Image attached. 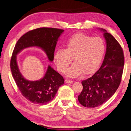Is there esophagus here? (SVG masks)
<instances>
[{"label":"esophagus","instance_id":"esophagus-1","mask_svg":"<svg viewBox=\"0 0 131 131\" xmlns=\"http://www.w3.org/2000/svg\"><path fill=\"white\" fill-rule=\"evenodd\" d=\"M65 82L67 83H72L73 82V81L70 80H68V79H66L65 80Z\"/></svg>","mask_w":131,"mask_h":131}]
</instances>
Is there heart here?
<instances>
[{"label": "heart", "mask_w": 131, "mask_h": 131, "mask_svg": "<svg viewBox=\"0 0 131 131\" xmlns=\"http://www.w3.org/2000/svg\"><path fill=\"white\" fill-rule=\"evenodd\" d=\"M105 51L103 40L78 33L72 35L66 44V49L59 48L55 51L54 60L57 68L64 72L73 60L74 63L66 72L70 77L82 74H90L100 66Z\"/></svg>", "instance_id": "heart-1"}]
</instances>
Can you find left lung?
Instances as JSON below:
<instances>
[{
    "mask_svg": "<svg viewBox=\"0 0 131 131\" xmlns=\"http://www.w3.org/2000/svg\"><path fill=\"white\" fill-rule=\"evenodd\" d=\"M106 40L105 57L100 69L88 79L82 81L83 90L78 95L81 105L95 107L108 100L121 82L124 59L123 49L111 34L101 28Z\"/></svg>",
    "mask_w": 131,
    "mask_h": 131,
    "instance_id": "1",
    "label": "left lung"
}]
</instances>
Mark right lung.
<instances>
[{
  "label": "right lung",
  "instance_id": "right-lung-1",
  "mask_svg": "<svg viewBox=\"0 0 131 131\" xmlns=\"http://www.w3.org/2000/svg\"><path fill=\"white\" fill-rule=\"evenodd\" d=\"M63 32L55 28L35 29L24 34L14 47L10 64L12 74L22 95L31 103L45 105L50 102L64 79L49 65L43 78L34 81L26 80L19 71L17 55L25 48L37 47L45 52L50 62H53L57 41Z\"/></svg>",
  "mask_w": 131,
  "mask_h": 131
}]
</instances>
